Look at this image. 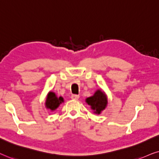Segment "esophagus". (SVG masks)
Instances as JSON below:
<instances>
[{
	"instance_id": "34e87169",
	"label": "esophagus",
	"mask_w": 159,
	"mask_h": 159,
	"mask_svg": "<svg viewBox=\"0 0 159 159\" xmlns=\"http://www.w3.org/2000/svg\"><path fill=\"white\" fill-rule=\"evenodd\" d=\"M71 98L73 99H75V100H77V99H79V95H77V94H73L71 96Z\"/></svg>"
}]
</instances>
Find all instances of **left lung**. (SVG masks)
Wrapping results in <instances>:
<instances>
[{
  "mask_svg": "<svg viewBox=\"0 0 159 159\" xmlns=\"http://www.w3.org/2000/svg\"><path fill=\"white\" fill-rule=\"evenodd\" d=\"M86 102L89 105H90L94 113L100 114L107 107V98L105 92L99 89L95 92L93 96L86 98Z\"/></svg>",
  "mask_w": 159,
  "mask_h": 159,
  "instance_id": "obj_1",
  "label": "left lung"
}]
</instances>
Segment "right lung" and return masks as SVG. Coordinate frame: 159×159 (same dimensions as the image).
I'll return each mask as SVG.
<instances>
[{"label":"right lung","mask_w":159,"mask_h":159,"mask_svg":"<svg viewBox=\"0 0 159 159\" xmlns=\"http://www.w3.org/2000/svg\"><path fill=\"white\" fill-rule=\"evenodd\" d=\"M63 102H64L63 97H57L54 92H49L48 93L46 99V107L49 109L50 111H54L60 106V105Z\"/></svg>","instance_id":"1"}]
</instances>
